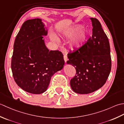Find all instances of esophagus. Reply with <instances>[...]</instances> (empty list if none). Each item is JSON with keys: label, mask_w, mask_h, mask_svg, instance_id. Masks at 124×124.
<instances>
[{"label": "esophagus", "mask_w": 124, "mask_h": 124, "mask_svg": "<svg viewBox=\"0 0 124 124\" xmlns=\"http://www.w3.org/2000/svg\"><path fill=\"white\" fill-rule=\"evenodd\" d=\"M64 61H65V63H66L67 61L68 60V57L67 56V55H64Z\"/></svg>", "instance_id": "esophagus-1"}]
</instances>
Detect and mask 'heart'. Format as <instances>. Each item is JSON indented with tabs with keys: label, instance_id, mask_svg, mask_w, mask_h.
Returning <instances> with one entry per match:
<instances>
[{
	"label": "heart",
	"instance_id": "1",
	"mask_svg": "<svg viewBox=\"0 0 124 124\" xmlns=\"http://www.w3.org/2000/svg\"><path fill=\"white\" fill-rule=\"evenodd\" d=\"M81 28L82 26L80 25H76L67 29L63 32L62 37L64 38L69 39L72 38L69 43V45L71 49H74L79 48L86 40L88 32L84 29H81ZM52 39L58 41V39L56 38L53 37Z\"/></svg>",
	"mask_w": 124,
	"mask_h": 124
}]
</instances>
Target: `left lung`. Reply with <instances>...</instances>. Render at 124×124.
Masks as SVG:
<instances>
[{
	"mask_svg": "<svg viewBox=\"0 0 124 124\" xmlns=\"http://www.w3.org/2000/svg\"><path fill=\"white\" fill-rule=\"evenodd\" d=\"M92 36L79 48L68 54L67 64L72 65L76 75L70 80L75 93H91L101 88L111 69L109 41L99 21L90 18Z\"/></svg>",
	"mask_w": 124,
	"mask_h": 124,
	"instance_id": "obj_1",
	"label": "left lung"
}]
</instances>
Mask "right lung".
Masks as SVG:
<instances>
[{"label": "right lung", "mask_w": 124, "mask_h": 124, "mask_svg": "<svg viewBox=\"0 0 124 124\" xmlns=\"http://www.w3.org/2000/svg\"><path fill=\"white\" fill-rule=\"evenodd\" d=\"M40 18L28 20L16 37L12 57L13 76L23 90L35 94L45 92L55 73L64 65L63 55L47 48L43 36L47 30Z\"/></svg>", "instance_id": "1"}]
</instances>
